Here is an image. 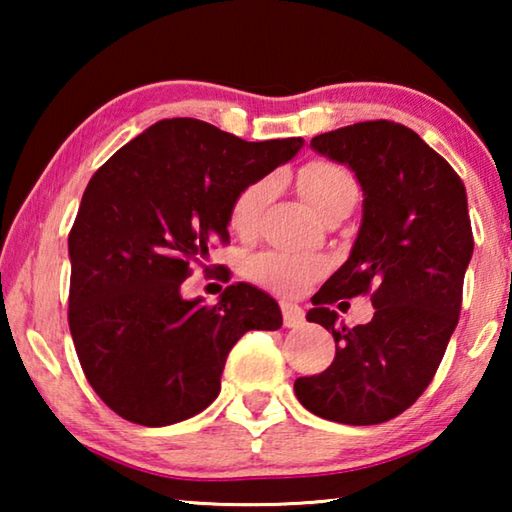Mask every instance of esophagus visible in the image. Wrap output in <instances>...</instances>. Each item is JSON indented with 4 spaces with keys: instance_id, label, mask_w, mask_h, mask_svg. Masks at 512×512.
<instances>
[{
    "instance_id": "34e87169",
    "label": "esophagus",
    "mask_w": 512,
    "mask_h": 512,
    "mask_svg": "<svg viewBox=\"0 0 512 512\" xmlns=\"http://www.w3.org/2000/svg\"><path fill=\"white\" fill-rule=\"evenodd\" d=\"M282 316H284V325L298 327L302 325V320H305V311H302V307L293 305V302L282 300Z\"/></svg>"
}]
</instances>
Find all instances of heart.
I'll return each mask as SVG.
<instances>
[{
    "label": "heart",
    "mask_w": 512,
    "mask_h": 512,
    "mask_svg": "<svg viewBox=\"0 0 512 512\" xmlns=\"http://www.w3.org/2000/svg\"><path fill=\"white\" fill-rule=\"evenodd\" d=\"M298 187L318 216L343 198L357 196V183L352 173L334 162H311L298 173ZM273 196V180L262 178L241 189L232 203L230 223L239 235H248L262 216L266 203ZM327 271V262L316 255L287 253V250H266L250 257L248 275L262 287L277 293H300Z\"/></svg>",
    "instance_id": "b5f03b06"
}]
</instances>
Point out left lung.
<instances>
[{
	"instance_id": "1",
	"label": "left lung",
	"mask_w": 512,
	"mask_h": 512,
	"mask_svg": "<svg viewBox=\"0 0 512 512\" xmlns=\"http://www.w3.org/2000/svg\"><path fill=\"white\" fill-rule=\"evenodd\" d=\"M311 149L345 164L363 192L348 262L307 311L336 341L332 366L293 391L318 418L379 424L418 400L443 361L463 300L474 239L465 185L418 133L395 121H361L316 135ZM371 293L370 324L336 326L339 297Z\"/></svg>"
}]
</instances>
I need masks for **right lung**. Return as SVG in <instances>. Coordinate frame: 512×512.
Masks as SVG:
<instances>
[{"mask_svg":"<svg viewBox=\"0 0 512 512\" xmlns=\"http://www.w3.org/2000/svg\"><path fill=\"white\" fill-rule=\"evenodd\" d=\"M302 146L162 119L90 178L67 241L69 332L94 393L124 420L167 427L201 413L232 345L282 327L277 302L253 284H230L214 307L180 287L210 244L228 241L241 189Z\"/></svg>","mask_w":512,"mask_h":512,"instance_id":"right-lung-1","label":"right lung"}]
</instances>
